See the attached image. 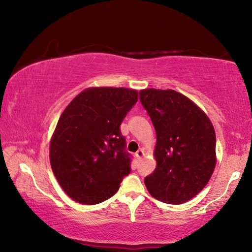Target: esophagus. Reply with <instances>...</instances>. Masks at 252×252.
I'll return each instance as SVG.
<instances>
[{
	"mask_svg": "<svg viewBox=\"0 0 252 252\" xmlns=\"http://www.w3.org/2000/svg\"><path fill=\"white\" fill-rule=\"evenodd\" d=\"M143 156H144V152H143L142 149H140V150H138V151L135 152V157H136V159H138L139 161L142 159Z\"/></svg>",
	"mask_w": 252,
	"mask_h": 252,
	"instance_id": "esophagus-1",
	"label": "esophagus"
}]
</instances>
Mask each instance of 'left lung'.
Here are the masks:
<instances>
[{
    "label": "left lung",
    "mask_w": 252,
    "mask_h": 252,
    "mask_svg": "<svg viewBox=\"0 0 252 252\" xmlns=\"http://www.w3.org/2000/svg\"><path fill=\"white\" fill-rule=\"evenodd\" d=\"M140 101L157 134V167L144 179L147 189L162 202L189 201L207 186L216 168L210 119L192 100L170 89H144Z\"/></svg>",
    "instance_id": "obj_1"
}]
</instances>
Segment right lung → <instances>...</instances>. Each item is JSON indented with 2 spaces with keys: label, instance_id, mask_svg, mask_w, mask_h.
<instances>
[{
  "label": "right lung",
  "instance_id": "add662e5",
  "mask_svg": "<svg viewBox=\"0 0 252 252\" xmlns=\"http://www.w3.org/2000/svg\"><path fill=\"white\" fill-rule=\"evenodd\" d=\"M138 101V91L93 87L63 111L50 142V162L63 191L82 204H96L117 192L130 173V155L120 126Z\"/></svg>",
  "mask_w": 252,
  "mask_h": 252
}]
</instances>
